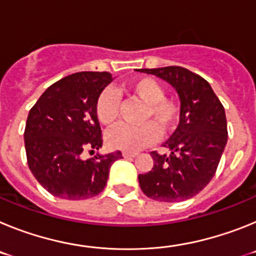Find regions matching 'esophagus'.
<instances>
[{
  "label": "esophagus",
  "mask_w": 256,
  "mask_h": 256,
  "mask_svg": "<svg viewBox=\"0 0 256 256\" xmlns=\"http://www.w3.org/2000/svg\"><path fill=\"white\" fill-rule=\"evenodd\" d=\"M123 156L124 158H126V159H128V158H134L136 155H137V152H136V151H123Z\"/></svg>",
  "instance_id": "34e87169"
}]
</instances>
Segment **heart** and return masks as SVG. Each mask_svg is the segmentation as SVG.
<instances>
[{
	"mask_svg": "<svg viewBox=\"0 0 256 256\" xmlns=\"http://www.w3.org/2000/svg\"><path fill=\"white\" fill-rule=\"evenodd\" d=\"M130 96L144 104L140 126L120 124L108 134L110 148L124 151H137L152 144L160 137L159 125L164 132L173 128L180 118V106L164 96V88L151 76H141L128 83L126 88ZM119 97L112 88H106L96 101V115L101 124L110 126L119 115Z\"/></svg>",
	"mask_w": 256,
	"mask_h": 256,
	"instance_id": "heart-1",
	"label": "heart"
}]
</instances>
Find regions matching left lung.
Listing matches in <instances>:
<instances>
[{
	"label": "left lung",
	"mask_w": 256,
	"mask_h": 256,
	"mask_svg": "<svg viewBox=\"0 0 256 256\" xmlns=\"http://www.w3.org/2000/svg\"><path fill=\"white\" fill-rule=\"evenodd\" d=\"M168 82L180 100V124L164 144L169 155L151 152L154 166L140 174L148 198L180 202L196 196L216 174L227 144L224 108L202 76L182 66L138 69Z\"/></svg>",
	"instance_id": "left-lung-1"
}]
</instances>
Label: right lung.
<instances>
[{"mask_svg":"<svg viewBox=\"0 0 256 256\" xmlns=\"http://www.w3.org/2000/svg\"><path fill=\"white\" fill-rule=\"evenodd\" d=\"M112 80L108 72H79L50 86L30 108L26 124V160L40 186L60 198L84 200L105 188L120 151L83 160L102 148L96 101Z\"/></svg>","mask_w":256,"mask_h":256,"instance_id":"obj_1","label":"right lung"}]
</instances>
